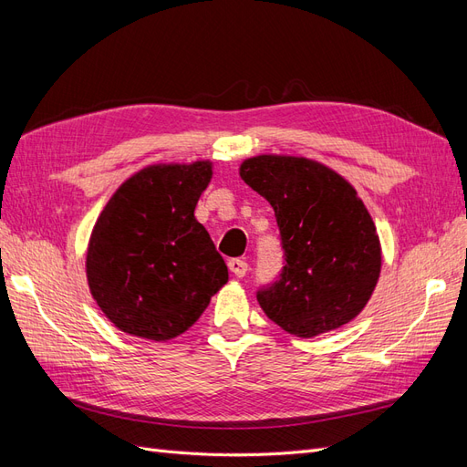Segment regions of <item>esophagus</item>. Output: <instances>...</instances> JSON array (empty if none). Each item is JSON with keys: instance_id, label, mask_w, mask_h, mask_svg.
<instances>
[{"instance_id": "esophagus-1", "label": "esophagus", "mask_w": 467, "mask_h": 467, "mask_svg": "<svg viewBox=\"0 0 467 467\" xmlns=\"http://www.w3.org/2000/svg\"><path fill=\"white\" fill-rule=\"evenodd\" d=\"M228 268H230V271H232L237 278H242V276L247 275L249 265H247L244 259H230V261H228Z\"/></svg>"}]
</instances>
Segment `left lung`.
Returning a JSON list of instances; mask_svg holds the SVG:
<instances>
[{"mask_svg":"<svg viewBox=\"0 0 467 467\" xmlns=\"http://www.w3.org/2000/svg\"><path fill=\"white\" fill-rule=\"evenodd\" d=\"M239 175L273 206L286 257L278 280L257 292L266 317L304 338L355 319L381 271L376 225L355 187L296 155L247 158Z\"/></svg>","mask_w":467,"mask_h":467,"instance_id":"1","label":"left lung"}]
</instances>
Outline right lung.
I'll return each instance as SVG.
<instances>
[{
    "mask_svg": "<svg viewBox=\"0 0 467 467\" xmlns=\"http://www.w3.org/2000/svg\"><path fill=\"white\" fill-rule=\"evenodd\" d=\"M212 161L140 169L99 214L86 253L89 292L117 329L171 341L192 327L228 266L194 218Z\"/></svg>",
    "mask_w": 467,
    "mask_h": 467,
    "instance_id": "obj_1",
    "label": "right lung"
}]
</instances>
